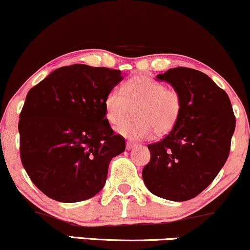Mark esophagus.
Listing matches in <instances>:
<instances>
[{
  "label": "esophagus",
  "mask_w": 250,
  "mask_h": 250,
  "mask_svg": "<svg viewBox=\"0 0 250 250\" xmlns=\"http://www.w3.org/2000/svg\"><path fill=\"white\" fill-rule=\"evenodd\" d=\"M134 143H132V142H126V148H127V150H131V148H133L134 147Z\"/></svg>",
  "instance_id": "obj_1"
}]
</instances>
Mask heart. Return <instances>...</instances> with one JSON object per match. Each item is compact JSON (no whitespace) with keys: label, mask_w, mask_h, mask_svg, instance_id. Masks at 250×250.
Here are the masks:
<instances>
[{"label":"heart","mask_w":250,"mask_h":250,"mask_svg":"<svg viewBox=\"0 0 250 250\" xmlns=\"http://www.w3.org/2000/svg\"><path fill=\"white\" fill-rule=\"evenodd\" d=\"M132 106L133 118L117 130L125 138L140 140L153 131L157 136L169 133L181 117L183 100L176 89L165 88L147 75H138L126 81L123 92L113 88L104 99L106 119L112 125L124 122Z\"/></svg>","instance_id":"heart-1"}]
</instances>
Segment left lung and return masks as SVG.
<instances>
[{"instance_id":"left-lung-1","label":"left lung","mask_w":250,"mask_h":250,"mask_svg":"<svg viewBox=\"0 0 250 250\" xmlns=\"http://www.w3.org/2000/svg\"><path fill=\"white\" fill-rule=\"evenodd\" d=\"M157 79L181 93L183 108L171 132L147 145L151 159L143 179L158 197L191 200L214 181L229 156L236 125L230 99L208 75L192 68H170Z\"/></svg>"}]
</instances>
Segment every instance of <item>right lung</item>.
<instances>
[{"label": "right lung", "instance_id": "obj_1", "mask_svg": "<svg viewBox=\"0 0 250 250\" xmlns=\"http://www.w3.org/2000/svg\"><path fill=\"white\" fill-rule=\"evenodd\" d=\"M122 72L75 63L29 89L20 114V153L28 176L52 200L74 203L97 195L108 165L125 150L106 119L104 99Z\"/></svg>", "mask_w": 250, "mask_h": 250}]
</instances>
